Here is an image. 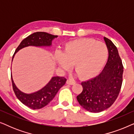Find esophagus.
<instances>
[{
  "label": "esophagus",
  "mask_w": 134,
  "mask_h": 134,
  "mask_svg": "<svg viewBox=\"0 0 134 134\" xmlns=\"http://www.w3.org/2000/svg\"><path fill=\"white\" fill-rule=\"evenodd\" d=\"M75 83H76L75 81L71 79H68L66 81V83L68 84V85H74Z\"/></svg>",
  "instance_id": "obj_1"
}]
</instances>
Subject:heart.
<instances>
[{
  "label": "heart",
  "instance_id": "heart-1",
  "mask_svg": "<svg viewBox=\"0 0 134 134\" xmlns=\"http://www.w3.org/2000/svg\"><path fill=\"white\" fill-rule=\"evenodd\" d=\"M108 48L103 42L91 38L76 40L66 44L63 52L55 54V60L62 70L74 64V69L83 79L97 76L105 65Z\"/></svg>",
  "mask_w": 134,
  "mask_h": 134
}]
</instances>
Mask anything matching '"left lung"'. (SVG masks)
<instances>
[{"label":"left lung","mask_w":134,"mask_h":134,"mask_svg":"<svg viewBox=\"0 0 134 134\" xmlns=\"http://www.w3.org/2000/svg\"><path fill=\"white\" fill-rule=\"evenodd\" d=\"M104 39L109 51L107 63L98 76L82 82L83 91L77 96L80 105L92 113L105 110L114 103L122 82L123 66L118 49L109 39Z\"/></svg>","instance_id":"obj_1"}]
</instances>
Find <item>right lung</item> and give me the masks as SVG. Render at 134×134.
Listing matches in <instances>:
<instances>
[{"mask_svg":"<svg viewBox=\"0 0 134 134\" xmlns=\"http://www.w3.org/2000/svg\"><path fill=\"white\" fill-rule=\"evenodd\" d=\"M57 37V35H53L46 32H38L34 33L21 41L19 46L16 49L13 56V59L16 52L24 47L27 46H51L52 45V40ZM11 78L13 89L17 98L25 105L34 110L40 109L47 105L54 98L60 88L65 85L66 81V79L64 77H52L50 81L41 90L28 94L23 92L18 88L14 83L12 74Z\"/></svg>","mask_w":134,"mask_h":134,"instance_id":"add662e5","label":"right lung"}]
</instances>
